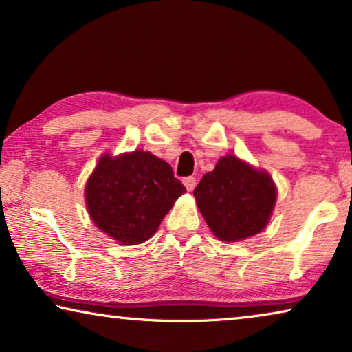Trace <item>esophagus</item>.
<instances>
[{
	"label": "esophagus",
	"mask_w": 352,
	"mask_h": 352,
	"mask_svg": "<svg viewBox=\"0 0 352 352\" xmlns=\"http://www.w3.org/2000/svg\"><path fill=\"white\" fill-rule=\"evenodd\" d=\"M182 182H184L186 189L189 190V192H192V190L195 189L197 181H195V177H194V176H187V177H184V179H182Z\"/></svg>",
	"instance_id": "1"
}]
</instances>
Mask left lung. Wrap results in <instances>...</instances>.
<instances>
[{"instance_id":"obj_1","label":"left lung","mask_w":352,"mask_h":352,"mask_svg":"<svg viewBox=\"0 0 352 352\" xmlns=\"http://www.w3.org/2000/svg\"><path fill=\"white\" fill-rule=\"evenodd\" d=\"M194 197L211 232L224 242H239L266 228L277 190L266 171L228 155L201 177Z\"/></svg>"}]
</instances>
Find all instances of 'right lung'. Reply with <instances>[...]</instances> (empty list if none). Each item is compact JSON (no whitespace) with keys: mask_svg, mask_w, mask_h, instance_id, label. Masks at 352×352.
I'll list each match as a JSON object with an SVG mask.
<instances>
[{"mask_svg":"<svg viewBox=\"0 0 352 352\" xmlns=\"http://www.w3.org/2000/svg\"><path fill=\"white\" fill-rule=\"evenodd\" d=\"M186 192L171 166L151 152L102 155L85 187L89 216L122 245L146 242Z\"/></svg>","mask_w":352,"mask_h":352,"instance_id":"1","label":"right lung"}]
</instances>
